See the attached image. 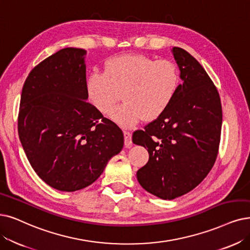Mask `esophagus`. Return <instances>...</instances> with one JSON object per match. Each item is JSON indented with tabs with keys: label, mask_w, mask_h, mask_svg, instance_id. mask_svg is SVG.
Returning a JSON list of instances; mask_svg holds the SVG:
<instances>
[{
	"label": "esophagus",
	"mask_w": 250,
	"mask_h": 250,
	"mask_svg": "<svg viewBox=\"0 0 250 250\" xmlns=\"http://www.w3.org/2000/svg\"><path fill=\"white\" fill-rule=\"evenodd\" d=\"M123 133H124V143H125V146H131V144H132V138H131V133L129 132V131H123Z\"/></svg>",
	"instance_id": "1"
}]
</instances>
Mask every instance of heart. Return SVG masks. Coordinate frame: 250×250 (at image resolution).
I'll list each match as a JSON object with an SVG mask.
<instances>
[{
  "mask_svg": "<svg viewBox=\"0 0 250 250\" xmlns=\"http://www.w3.org/2000/svg\"><path fill=\"white\" fill-rule=\"evenodd\" d=\"M178 86L179 72L174 62L127 54L109 59L104 73L91 74L87 92L104 115L114 111L122 94L124 104L113 118L121 126L129 127L141 119L153 121L161 116L172 103Z\"/></svg>",
  "mask_w": 250,
  "mask_h": 250,
  "instance_id": "heart-1",
  "label": "heart"
}]
</instances>
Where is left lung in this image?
Returning a JSON list of instances; mask_svg holds the SVG:
<instances>
[{
    "instance_id": "left-lung-1",
    "label": "left lung",
    "mask_w": 250,
    "mask_h": 250,
    "mask_svg": "<svg viewBox=\"0 0 250 250\" xmlns=\"http://www.w3.org/2000/svg\"><path fill=\"white\" fill-rule=\"evenodd\" d=\"M172 53L184 82L166 111L132 135L133 144L148 152L137 181L164 200L192 191L211 170L223 122L221 97L203 66L182 48Z\"/></svg>"
}]
</instances>
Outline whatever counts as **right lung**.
Here are the masks:
<instances>
[{"label": "right lung", "instance_id": "obj_1", "mask_svg": "<svg viewBox=\"0 0 250 250\" xmlns=\"http://www.w3.org/2000/svg\"><path fill=\"white\" fill-rule=\"evenodd\" d=\"M85 54L64 48L36 65L19 105L18 135L29 164L62 192L94 183L124 145L118 125L86 102Z\"/></svg>", "mask_w": 250, "mask_h": 250}]
</instances>
